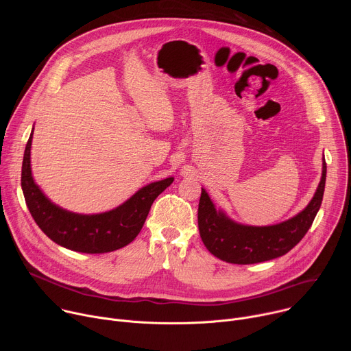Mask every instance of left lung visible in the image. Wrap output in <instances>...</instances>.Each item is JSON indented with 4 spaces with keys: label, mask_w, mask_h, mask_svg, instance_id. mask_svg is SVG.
Returning <instances> with one entry per match:
<instances>
[{
    "label": "left lung",
    "mask_w": 351,
    "mask_h": 351,
    "mask_svg": "<svg viewBox=\"0 0 351 351\" xmlns=\"http://www.w3.org/2000/svg\"><path fill=\"white\" fill-rule=\"evenodd\" d=\"M326 180V164L308 206L293 218L269 226L243 225L217 210L208 193L202 189L198 203V230L208 252L217 258L239 265L257 264L285 256L302 240L319 211Z\"/></svg>",
    "instance_id": "1"
}]
</instances>
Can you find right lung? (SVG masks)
Listing matches in <instances>:
<instances>
[{
  "label": "right lung",
  "instance_id": "add662e5",
  "mask_svg": "<svg viewBox=\"0 0 351 351\" xmlns=\"http://www.w3.org/2000/svg\"><path fill=\"white\" fill-rule=\"evenodd\" d=\"M32 138L33 130L22 162L21 180L26 206L38 228L53 241L72 252L103 254L128 245L140 233L154 199L173 182V178H167L149 183L107 213H72L54 204L34 182L30 167Z\"/></svg>",
  "mask_w": 351,
  "mask_h": 351
}]
</instances>
